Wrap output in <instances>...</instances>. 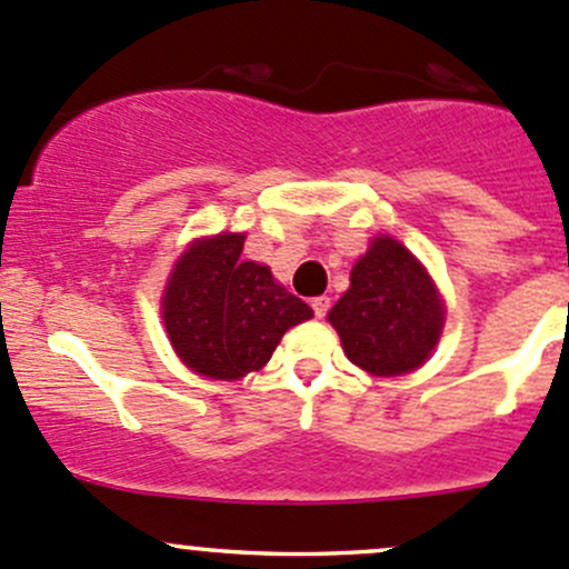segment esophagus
<instances>
[{
  "mask_svg": "<svg viewBox=\"0 0 569 569\" xmlns=\"http://www.w3.org/2000/svg\"><path fill=\"white\" fill-rule=\"evenodd\" d=\"M311 308H313V317H317V319H325V317H327V311H330V297H327V295L313 297Z\"/></svg>",
  "mask_w": 569,
  "mask_h": 569,
  "instance_id": "esophagus-1",
  "label": "esophagus"
}]
</instances>
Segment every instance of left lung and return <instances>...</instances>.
Returning <instances> with one entry per match:
<instances>
[{
    "mask_svg": "<svg viewBox=\"0 0 569 569\" xmlns=\"http://www.w3.org/2000/svg\"><path fill=\"white\" fill-rule=\"evenodd\" d=\"M349 280V291L327 317L347 358L377 377L418 369L443 327V306L421 263L396 239L380 237Z\"/></svg>",
    "mask_w": 569,
    "mask_h": 569,
    "instance_id": "obj_1",
    "label": "left lung"
}]
</instances>
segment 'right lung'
Returning <instances> with one entry per match:
<instances>
[{"label":"right lung","instance_id":"right-lung-1","mask_svg":"<svg viewBox=\"0 0 569 569\" xmlns=\"http://www.w3.org/2000/svg\"><path fill=\"white\" fill-rule=\"evenodd\" d=\"M242 233L194 242L176 263L162 317L178 358L211 380L258 371L289 327L313 311L274 283L269 267L242 258Z\"/></svg>","mask_w":569,"mask_h":569}]
</instances>
